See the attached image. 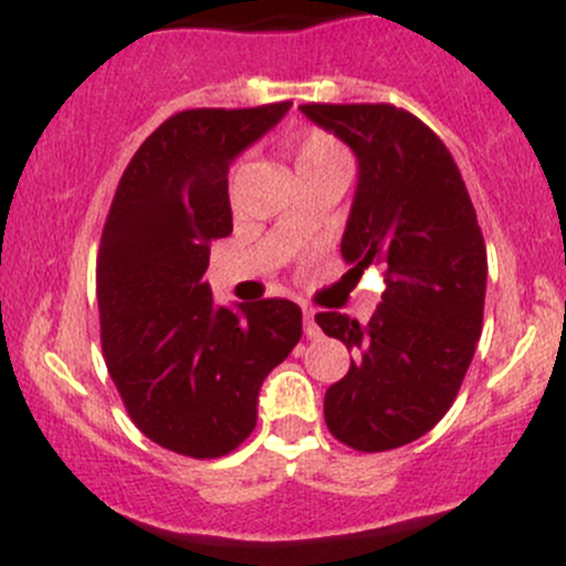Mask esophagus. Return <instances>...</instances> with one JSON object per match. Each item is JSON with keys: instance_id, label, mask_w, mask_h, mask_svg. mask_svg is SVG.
Listing matches in <instances>:
<instances>
[{"instance_id": "34e87169", "label": "esophagus", "mask_w": 566, "mask_h": 566, "mask_svg": "<svg viewBox=\"0 0 566 566\" xmlns=\"http://www.w3.org/2000/svg\"><path fill=\"white\" fill-rule=\"evenodd\" d=\"M302 322H305V335L307 338H318V335H322V329H318V324H316V316H313V311H302Z\"/></svg>"}]
</instances>
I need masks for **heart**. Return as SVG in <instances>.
Masks as SVG:
<instances>
[{"instance_id":"obj_1","label":"heart","mask_w":566,"mask_h":566,"mask_svg":"<svg viewBox=\"0 0 566 566\" xmlns=\"http://www.w3.org/2000/svg\"><path fill=\"white\" fill-rule=\"evenodd\" d=\"M285 156L291 159L300 178L313 176V172L349 170V154L344 150V145L329 134L318 132V128H307V132L289 137Z\"/></svg>"}]
</instances>
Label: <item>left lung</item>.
<instances>
[{
    "instance_id": "left-lung-1",
    "label": "left lung",
    "mask_w": 566,
    "mask_h": 566,
    "mask_svg": "<svg viewBox=\"0 0 566 566\" xmlns=\"http://www.w3.org/2000/svg\"><path fill=\"white\" fill-rule=\"evenodd\" d=\"M307 120L357 159L340 237L349 272L385 266L371 322L318 313L329 338L355 349L324 396V421L357 451H388L427 434L454 405L481 335L486 250L460 167L443 139L390 104H305Z\"/></svg>"
}]
</instances>
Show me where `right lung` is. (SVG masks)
Wrapping results in <instances>:
<instances>
[{
    "label": "right lung",
    "instance_id": "obj_1",
    "mask_svg": "<svg viewBox=\"0 0 566 566\" xmlns=\"http://www.w3.org/2000/svg\"><path fill=\"white\" fill-rule=\"evenodd\" d=\"M291 101L167 117L128 161L98 250L106 368L139 432L211 460L250 438L266 374L302 338L291 300L217 305L211 239L233 231L228 170Z\"/></svg>",
    "mask_w": 566,
    "mask_h": 566
}]
</instances>
